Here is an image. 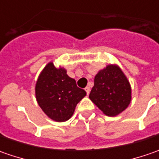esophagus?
Masks as SVG:
<instances>
[{
  "label": "esophagus",
  "mask_w": 159,
  "mask_h": 159,
  "mask_svg": "<svg viewBox=\"0 0 159 159\" xmlns=\"http://www.w3.org/2000/svg\"><path fill=\"white\" fill-rule=\"evenodd\" d=\"M85 90H86L87 94L89 95V93H90V88H89V87H87V88H85Z\"/></svg>",
  "instance_id": "34e87169"
}]
</instances>
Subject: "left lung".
Instances as JSON below:
<instances>
[{
  "label": "left lung",
  "mask_w": 159,
  "mask_h": 159,
  "mask_svg": "<svg viewBox=\"0 0 159 159\" xmlns=\"http://www.w3.org/2000/svg\"><path fill=\"white\" fill-rule=\"evenodd\" d=\"M89 98L107 116L125 111L131 102V87L119 66L110 64L95 75Z\"/></svg>",
  "instance_id": "left-lung-1"
}]
</instances>
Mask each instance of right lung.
<instances>
[{
	"mask_svg": "<svg viewBox=\"0 0 159 159\" xmlns=\"http://www.w3.org/2000/svg\"><path fill=\"white\" fill-rule=\"evenodd\" d=\"M36 99L48 117L64 122L70 119L78 102L87 95L77 87L75 80L66 74L64 68L49 63L41 71L35 86Z\"/></svg>",
	"mask_w": 159,
	"mask_h": 159,
	"instance_id": "1",
	"label": "right lung"
}]
</instances>
